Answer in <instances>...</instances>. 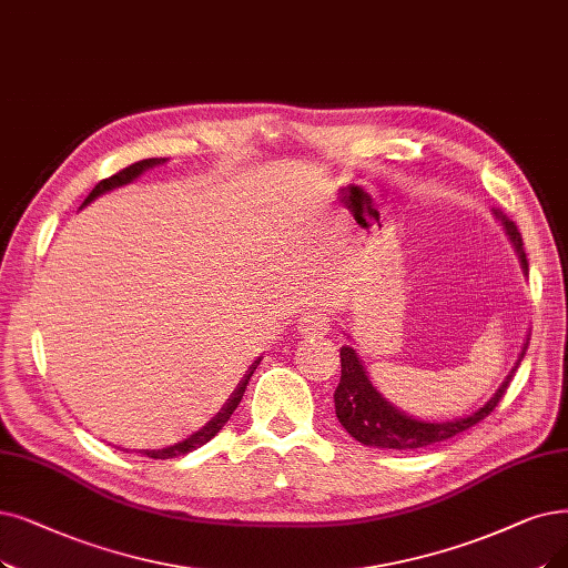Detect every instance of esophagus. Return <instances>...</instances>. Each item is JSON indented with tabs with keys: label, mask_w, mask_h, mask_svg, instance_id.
<instances>
[{
	"label": "esophagus",
	"mask_w": 568,
	"mask_h": 568,
	"mask_svg": "<svg viewBox=\"0 0 568 568\" xmlns=\"http://www.w3.org/2000/svg\"><path fill=\"white\" fill-rule=\"evenodd\" d=\"M301 335H326L331 331V316L322 310H310L301 316L298 322Z\"/></svg>",
	"instance_id": "1"
}]
</instances>
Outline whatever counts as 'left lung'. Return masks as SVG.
I'll return each instance as SVG.
<instances>
[{
    "label": "left lung",
    "mask_w": 568,
    "mask_h": 568,
    "mask_svg": "<svg viewBox=\"0 0 568 568\" xmlns=\"http://www.w3.org/2000/svg\"><path fill=\"white\" fill-rule=\"evenodd\" d=\"M494 214L506 225V233L513 240L521 267H525V272H529L527 254L525 248H521V235L517 231V225L501 210H494ZM527 347L521 349L519 361L525 358ZM339 363H343V375H339V384L335 389V415L339 424H343L347 428V434L358 443L371 445V447H384V449H417V447L445 443L449 438L464 434V430H468L470 426H475L494 413V407L506 396L508 384L513 382V375H515L513 371L501 387H498L494 398L485 407H480L478 413H473L470 417H464L457 422L434 424V422H419V419L407 417L398 413L392 403L384 400L371 384L366 371H363L361 361L352 347L339 349Z\"/></svg>",
    "instance_id": "obj_1"
}]
</instances>
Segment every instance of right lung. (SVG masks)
<instances>
[{"label": "right lung", "instance_id": "1", "mask_svg": "<svg viewBox=\"0 0 568 568\" xmlns=\"http://www.w3.org/2000/svg\"><path fill=\"white\" fill-rule=\"evenodd\" d=\"M165 158H146V161H140V163H132L130 168H125V170H121V172H116L113 176H109V179H102L100 184L90 191V195L83 200V205H88V202H93L98 195H102V193H106V191H113V189H119V186H125V184H130L132 179H138L142 172H146L149 168H153V165H158V163H163ZM256 366H258V361H256ZM256 366H252L248 368V373L244 375V379L240 382V387L235 389V394L229 398V403H225V407H221V413L205 426V428H200L197 434H193L191 438H186L184 443H179V445H172V447H165V449H146L144 455L146 457H151V459H174V457H181V455H189V452H193V449H197V447H202L205 443H210L219 430L225 426V422L231 419V415L235 413V407L240 405V400H242V396H244V389H246V384H248V379H252V375H254V371H256Z\"/></svg>", "mask_w": 568, "mask_h": 568}]
</instances>
